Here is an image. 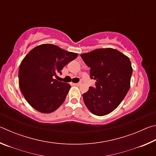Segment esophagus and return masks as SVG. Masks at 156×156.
Masks as SVG:
<instances>
[{
  "label": "esophagus",
  "mask_w": 156,
  "mask_h": 156,
  "mask_svg": "<svg viewBox=\"0 0 156 156\" xmlns=\"http://www.w3.org/2000/svg\"><path fill=\"white\" fill-rule=\"evenodd\" d=\"M74 84H75V85H77V86H79V85H80V84H81V83H74Z\"/></svg>",
  "instance_id": "esophagus-1"
}]
</instances>
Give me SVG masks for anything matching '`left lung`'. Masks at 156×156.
I'll use <instances>...</instances> for the list:
<instances>
[{
	"label": "left lung",
	"instance_id": "8db88e82",
	"mask_svg": "<svg viewBox=\"0 0 156 156\" xmlns=\"http://www.w3.org/2000/svg\"><path fill=\"white\" fill-rule=\"evenodd\" d=\"M82 58L90 67V78L96 87L83 94L84 104L94 115L102 116L118 107L130 88L133 72L129 58L117 49H97L82 54Z\"/></svg>",
	"mask_w": 156,
	"mask_h": 156
}]
</instances>
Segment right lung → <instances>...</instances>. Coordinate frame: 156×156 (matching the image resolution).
I'll list each match as a JSON object with an SVG mask.
<instances>
[{
  "mask_svg": "<svg viewBox=\"0 0 156 156\" xmlns=\"http://www.w3.org/2000/svg\"><path fill=\"white\" fill-rule=\"evenodd\" d=\"M78 56L51 44H42L26 55L18 69L19 87L34 109L43 113L61 106L71 88L69 84L54 79L57 73Z\"/></svg>",
  "mask_w": 156,
  "mask_h": 156,
  "instance_id": "obj_1",
  "label": "right lung"
}]
</instances>
